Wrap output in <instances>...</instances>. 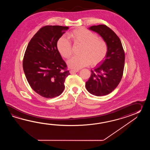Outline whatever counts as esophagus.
Instances as JSON below:
<instances>
[{
  "label": "esophagus",
  "mask_w": 150,
  "mask_h": 150,
  "mask_svg": "<svg viewBox=\"0 0 150 150\" xmlns=\"http://www.w3.org/2000/svg\"><path fill=\"white\" fill-rule=\"evenodd\" d=\"M79 71L78 70H70V72L71 74H74V73H76V72H78Z\"/></svg>",
  "instance_id": "obj_1"
}]
</instances>
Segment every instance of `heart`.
<instances>
[{
  "instance_id": "obj_1",
  "label": "heart",
  "mask_w": 150,
  "mask_h": 150,
  "mask_svg": "<svg viewBox=\"0 0 150 150\" xmlns=\"http://www.w3.org/2000/svg\"><path fill=\"white\" fill-rule=\"evenodd\" d=\"M69 38L74 45H81L80 56L71 58L67 63L72 69H79L92 63L96 65L107 56L108 47L105 40L99 38L96 33L89 29L80 28L71 32ZM58 50L61 55L68 59L72 54L71 42L68 38L62 37L57 43Z\"/></svg>"
}]
</instances>
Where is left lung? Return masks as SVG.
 I'll use <instances>...</instances> for the list:
<instances>
[{"label":"left lung","instance_id":"1","mask_svg":"<svg viewBox=\"0 0 150 150\" xmlns=\"http://www.w3.org/2000/svg\"><path fill=\"white\" fill-rule=\"evenodd\" d=\"M89 29L98 33L105 40L108 51L101 65L91 70V76L86 83V89L94 96H106L112 92L121 80L125 67V51L118 36L108 26L93 25Z\"/></svg>","mask_w":150,"mask_h":150}]
</instances>
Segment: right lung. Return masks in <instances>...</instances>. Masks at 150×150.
<instances>
[{"label":"right lung","mask_w":150,"mask_h":150,"mask_svg":"<svg viewBox=\"0 0 150 150\" xmlns=\"http://www.w3.org/2000/svg\"><path fill=\"white\" fill-rule=\"evenodd\" d=\"M68 27L45 25L29 42L23 59V69L30 86L45 98L61 95L65 78L70 74L58 50V40Z\"/></svg>","instance_id":"add662e5"}]
</instances>
